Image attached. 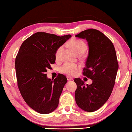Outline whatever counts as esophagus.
<instances>
[{"mask_svg": "<svg viewBox=\"0 0 132 132\" xmlns=\"http://www.w3.org/2000/svg\"><path fill=\"white\" fill-rule=\"evenodd\" d=\"M67 80H68V81H71V80H73V78H71L70 77H67Z\"/></svg>", "mask_w": 132, "mask_h": 132, "instance_id": "esophagus-1", "label": "esophagus"}]
</instances>
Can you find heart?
I'll use <instances>...</instances> for the list:
<instances>
[{"instance_id": "heart-1", "label": "heart", "mask_w": 132, "mask_h": 132, "mask_svg": "<svg viewBox=\"0 0 132 132\" xmlns=\"http://www.w3.org/2000/svg\"><path fill=\"white\" fill-rule=\"evenodd\" d=\"M70 45L72 47L73 51L77 54H84L87 49V46L84 41L80 39H73L71 41ZM64 50V46H61L57 48L55 52V58L56 59H59L61 54ZM79 67L78 65L73 63H65L62 65L60 71L62 73H65L67 75L73 76L77 73Z\"/></svg>"}]
</instances>
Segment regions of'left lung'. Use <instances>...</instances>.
Segmentation results:
<instances>
[{"label":"left lung","mask_w":132,"mask_h":132,"mask_svg":"<svg viewBox=\"0 0 132 132\" xmlns=\"http://www.w3.org/2000/svg\"><path fill=\"white\" fill-rule=\"evenodd\" d=\"M86 39L89 54L83 74L92 80L85 85L79 78L75 98L78 107L87 112L96 111L106 103L112 93L118 70V62L114 45L102 32L89 29L75 35Z\"/></svg>","instance_id":"1"}]
</instances>
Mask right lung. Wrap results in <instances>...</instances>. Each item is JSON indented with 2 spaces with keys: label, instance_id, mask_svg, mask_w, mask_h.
Listing matches in <instances>:
<instances>
[{
  "label": "right lung",
  "instance_id": "obj_1",
  "mask_svg": "<svg viewBox=\"0 0 132 132\" xmlns=\"http://www.w3.org/2000/svg\"><path fill=\"white\" fill-rule=\"evenodd\" d=\"M71 37L36 32L23 42L16 56V77L21 94L32 109L41 114H49L59 105L67 79L60 74L51 80L46 72L54 64L57 48Z\"/></svg>",
  "mask_w": 132,
  "mask_h": 132
}]
</instances>
